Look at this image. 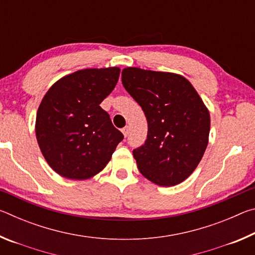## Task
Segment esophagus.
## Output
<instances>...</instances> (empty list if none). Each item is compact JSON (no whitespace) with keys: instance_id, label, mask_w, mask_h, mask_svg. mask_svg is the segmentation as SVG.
I'll return each instance as SVG.
<instances>
[{"instance_id":"esophagus-1","label":"esophagus","mask_w":255,"mask_h":255,"mask_svg":"<svg viewBox=\"0 0 255 255\" xmlns=\"http://www.w3.org/2000/svg\"><path fill=\"white\" fill-rule=\"evenodd\" d=\"M122 131H123V133H124V136H125V137H127V135H128V127H125V128H123V129H122Z\"/></svg>"}]
</instances>
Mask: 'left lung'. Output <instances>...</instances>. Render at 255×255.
I'll return each instance as SVG.
<instances>
[{"instance_id": "8db88e82", "label": "left lung", "mask_w": 255, "mask_h": 255, "mask_svg": "<svg viewBox=\"0 0 255 255\" xmlns=\"http://www.w3.org/2000/svg\"><path fill=\"white\" fill-rule=\"evenodd\" d=\"M122 81L147 119V139L132 150L138 170L161 187L181 183L196 170L208 145L209 110L180 74L126 67Z\"/></svg>"}]
</instances>
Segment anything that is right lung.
I'll return each instance as SVG.
<instances>
[{
  "label": "right lung",
  "mask_w": 255,
  "mask_h": 255,
  "mask_svg": "<svg viewBox=\"0 0 255 255\" xmlns=\"http://www.w3.org/2000/svg\"><path fill=\"white\" fill-rule=\"evenodd\" d=\"M119 67L85 68L50 86L38 108L36 137L47 163L71 180L105 169L124 135L100 103L117 84Z\"/></svg>",
  "instance_id": "obj_1"
}]
</instances>
